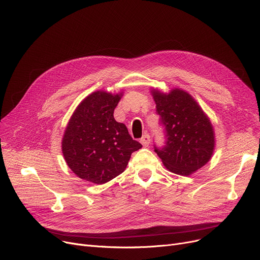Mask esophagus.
<instances>
[{
  "instance_id": "1",
  "label": "esophagus",
  "mask_w": 260,
  "mask_h": 260,
  "mask_svg": "<svg viewBox=\"0 0 260 260\" xmlns=\"http://www.w3.org/2000/svg\"><path fill=\"white\" fill-rule=\"evenodd\" d=\"M150 141H151V137H150L149 134H144L142 138L140 139V142L142 143L143 146H148L150 144Z\"/></svg>"
}]
</instances>
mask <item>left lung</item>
Wrapping results in <instances>:
<instances>
[{
	"label": "left lung",
	"mask_w": 260,
	"mask_h": 260,
	"mask_svg": "<svg viewBox=\"0 0 260 260\" xmlns=\"http://www.w3.org/2000/svg\"><path fill=\"white\" fill-rule=\"evenodd\" d=\"M153 96L166 138L164 145L154 144V151L171 172L190 175L212 155L211 124L192 96L183 90L173 89L169 94L154 90Z\"/></svg>",
	"instance_id": "1"
}]
</instances>
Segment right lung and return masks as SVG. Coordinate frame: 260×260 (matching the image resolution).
<instances>
[{"instance_id": "add662e5", "label": "right lung", "mask_w": 260, "mask_h": 260, "mask_svg": "<svg viewBox=\"0 0 260 260\" xmlns=\"http://www.w3.org/2000/svg\"><path fill=\"white\" fill-rule=\"evenodd\" d=\"M120 95L96 91L73 114L62 139V153L71 170L87 182L104 184L121 174L132 153L142 148L126 126L114 118Z\"/></svg>"}]
</instances>
